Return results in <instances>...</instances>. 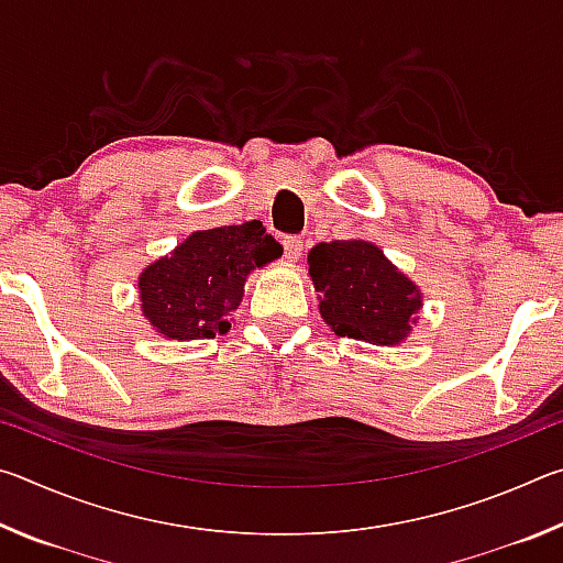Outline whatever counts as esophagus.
Segmentation results:
<instances>
[{"label": "esophagus", "instance_id": "obj_1", "mask_svg": "<svg viewBox=\"0 0 563 563\" xmlns=\"http://www.w3.org/2000/svg\"><path fill=\"white\" fill-rule=\"evenodd\" d=\"M283 253H285V261H288V263L298 261L300 253H302V241H300V238H295V235L285 238V241H283Z\"/></svg>", "mask_w": 563, "mask_h": 563}]
</instances>
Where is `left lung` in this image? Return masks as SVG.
Here are the masks:
<instances>
[{
    "mask_svg": "<svg viewBox=\"0 0 563 563\" xmlns=\"http://www.w3.org/2000/svg\"><path fill=\"white\" fill-rule=\"evenodd\" d=\"M308 273L320 292V316L340 338L399 345L417 322L422 292L367 241L318 243Z\"/></svg>",
    "mask_w": 563,
    "mask_h": 563,
    "instance_id": "left-lung-1",
    "label": "left lung"
}]
</instances>
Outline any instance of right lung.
<instances>
[{
    "label": "right lung",
    "mask_w": 563,
    "mask_h": 563,
    "mask_svg": "<svg viewBox=\"0 0 563 563\" xmlns=\"http://www.w3.org/2000/svg\"><path fill=\"white\" fill-rule=\"evenodd\" d=\"M283 253L261 221L190 233L174 253L139 275V298L151 328L170 340H203L231 330L251 271Z\"/></svg>",
    "instance_id": "right-lung-1"
}]
</instances>
